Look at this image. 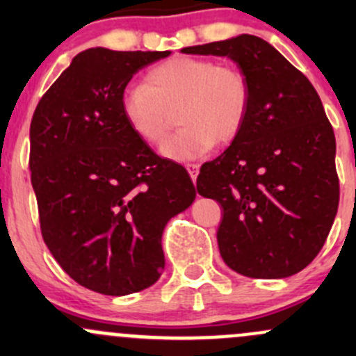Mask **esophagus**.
I'll return each instance as SVG.
<instances>
[{"mask_svg":"<svg viewBox=\"0 0 356 356\" xmlns=\"http://www.w3.org/2000/svg\"><path fill=\"white\" fill-rule=\"evenodd\" d=\"M186 168H188L189 175H191L193 182H196V179H198V174H200V165L198 163H188L186 165Z\"/></svg>","mask_w":356,"mask_h":356,"instance_id":"esophagus-1","label":"esophagus"}]
</instances>
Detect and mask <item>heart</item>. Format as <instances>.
Here are the masks:
<instances>
[{
  "mask_svg": "<svg viewBox=\"0 0 356 356\" xmlns=\"http://www.w3.org/2000/svg\"><path fill=\"white\" fill-rule=\"evenodd\" d=\"M250 99L241 68L177 56L152 68L145 84L125 88L120 106L129 127L149 145L165 138L177 110L182 129L163 143L161 155L188 161L207 155L215 143H231L245 124Z\"/></svg>",
  "mask_w": 356,
  "mask_h": 356,
  "instance_id": "heart-1",
  "label": "heart"
}]
</instances>
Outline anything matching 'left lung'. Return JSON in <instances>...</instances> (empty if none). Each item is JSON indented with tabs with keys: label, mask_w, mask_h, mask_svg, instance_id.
I'll use <instances>...</instances> for the list:
<instances>
[{
	"label": "left lung",
	"mask_w": 356,
	"mask_h": 356,
	"mask_svg": "<svg viewBox=\"0 0 356 356\" xmlns=\"http://www.w3.org/2000/svg\"><path fill=\"white\" fill-rule=\"evenodd\" d=\"M181 51L227 56L251 88L241 131L196 181L200 195L224 210L217 231L222 260L246 277L298 274L322 250L339 204L336 138L317 91L257 35Z\"/></svg>",
	"instance_id": "1"
}]
</instances>
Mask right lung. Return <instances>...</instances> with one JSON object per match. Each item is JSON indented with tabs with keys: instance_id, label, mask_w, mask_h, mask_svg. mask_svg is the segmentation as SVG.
<instances>
[{
	"instance_id": "add662e5",
	"label": "right lung",
	"mask_w": 356,
	"mask_h": 356,
	"mask_svg": "<svg viewBox=\"0 0 356 356\" xmlns=\"http://www.w3.org/2000/svg\"><path fill=\"white\" fill-rule=\"evenodd\" d=\"M168 55L86 49L31 122L42 239L75 282L108 296L155 284L165 267V225L196 198L186 168L155 155L120 106L132 75Z\"/></svg>"
}]
</instances>
